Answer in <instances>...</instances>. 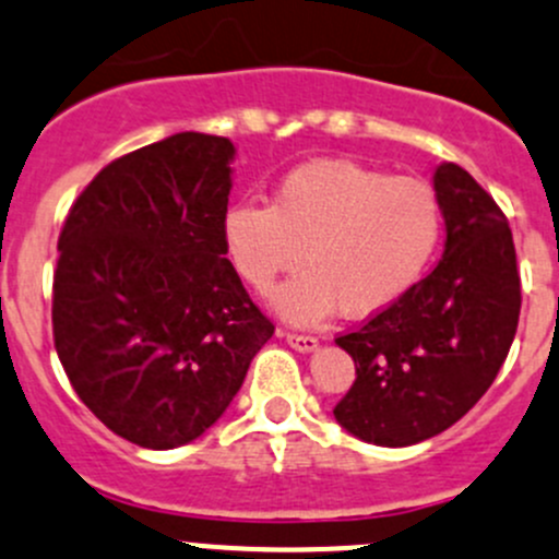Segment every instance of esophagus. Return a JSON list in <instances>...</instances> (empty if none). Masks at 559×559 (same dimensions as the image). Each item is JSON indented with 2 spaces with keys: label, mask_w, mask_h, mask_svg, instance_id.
<instances>
[{
  "label": "esophagus",
  "mask_w": 559,
  "mask_h": 559,
  "mask_svg": "<svg viewBox=\"0 0 559 559\" xmlns=\"http://www.w3.org/2000/svg\"><path fill=\"white\" fill-rule=\"evenodd\" d=\"M281 335H284L286 343H289L292 348H297V352H313V348L319 346V341H316L313 335H306V332H281Z\"/></svg>",
  "instance_id": "34e87169"
}]
</instances>
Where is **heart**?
Instances as JSON below:
<instances>
[{
	"instance_id": "b5f03b06",
	"label": "heart",
	"mask_w": 559,
	"mask_h": 559,
	"mask_svg": "<svg viewBox=\"0 0 559 559\" xmlns=\"http://www.w3.org/2000/svg\"><path fill=\"white\" fill-rule=\"evenodd\" d=\"M441 238L443 207L430 183L343 159L297 167L270 205L238 200L222 218L224 251L251 289L267 292L302 251L308 270L273 297L300 324L337 308L348 319L386 313L425 278Z\"/></svg>"
}]
</instances>
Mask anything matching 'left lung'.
<instances>
[{"instance_id":"obj_1","label":"left lung","mask_w":559,"mask_h":559,"mask_svg":"<svg viewBox=\"0 0 559 559\" xmlns=\"http://www.w3.org/2000/svg\"><path fill=\"white\" fill-rule=\"evenodd\" d=\"M447 251L386 313L335 337L357 379L332 408L341 427L379 447L449 430L492 386L520 324L514 238L498 202L447 162L436 170Z\"/></svg>"}]
</instances>
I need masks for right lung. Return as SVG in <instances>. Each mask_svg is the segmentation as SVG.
<instances>
[{
    "instance_id": "add662e5",
    "label": "right lung",
    "mask_w": 559,
    "mask_h": 559,
    "mask_svg": "<svg viewBox=\"0 0 559 559\" xmlns=\"http://www.w3.org/2000/svg\"><path fill=\"white\" fill-rule=\"evenodd\" d=\"M233 154L202 132L129 151L61 227L56 354L86 408L143 449L200 438L275 332L224 251Z\"/></svg>"
}]
</instances>
